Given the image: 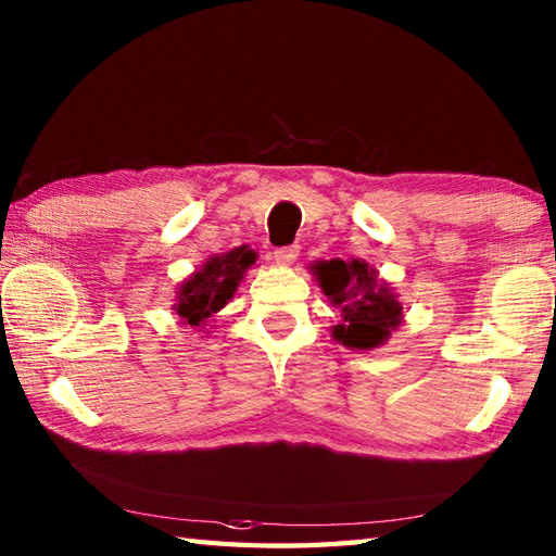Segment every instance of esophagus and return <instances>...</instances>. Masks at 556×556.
Masks as SVG:
<instances>
[{
    "label": "esophagus",
    "mask_w": 556,
    "mask_h": 556,
    "mask_svg": "<svg viewBox=\"0 0 556 556\" xmlns=\"http://www.w3.org/2000/svg\"><path fill=\"white\" fill-rule=\"evenodd\" d=\"M271 257H275V263L281 265V267H289L293 260L299 257V245H285V248H277L275 253H271Z\"/></svg>",
    "instance_id": "obj_1"
}]
</instances>
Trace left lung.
<instances>
[{"mask_svg":"<svg viewBox=\"0 0 556 556\" xmlns=\"http://www.w3.org/2000/svg\"><path fill=\"white\" fill-rule=\"evenodd\" d=\"M313 269L325 296L341 308L344 323L332 327L339 344L358 351L377 349L404 320L396 293L377 279L365 260H323Z\"/></svg>","mask_w":556,"mask_h":556,"instance_id":"obj_1","label":"left lung"}]
</instances>
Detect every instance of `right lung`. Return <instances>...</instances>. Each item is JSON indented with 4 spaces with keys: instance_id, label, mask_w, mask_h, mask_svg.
<instances>
[{
    "instance_id": "1",
    "label": "right lung",
    "mask_w": 556,
    "mask_h": 556,
    "mask_svg": "<svg viewBox=\"0 0 556 556\" xmlns=\"http://www.w3.org/2000/svg\"><path fill=\"white\" fill-rule=\"evenodd\" d=\"M255 251L248 245L207 257L205 265H200V269L193 271L176 291V303L172 311L179 315L181 325H207L210 317H215V313H219L233 299L243 275L251 269V265H255Z\"/></svg>"
}]
</instances>
